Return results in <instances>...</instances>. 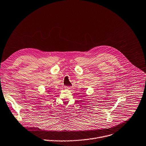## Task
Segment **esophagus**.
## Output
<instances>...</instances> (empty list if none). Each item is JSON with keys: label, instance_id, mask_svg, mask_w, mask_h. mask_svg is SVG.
<instances>
[{"label": "esophagus", "instance_id": "obj_1", "mask_svg": "<svg viewBox=\"0 0 146 146\" xmlns=\"http://www.w3.org/2000/svg\"><path fill=\"white\" fill-rule=\"evenodd\" d=\"M64 88H65L66 89L68 90V89H70V88H71V87H70V86H65Z\"/></svg>", "mask_w": 146, "mask_h": 146}]
</instances>
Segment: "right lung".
Returning <instances> with one entry per match:
<instances>
[{
    "label": "right lung",
    "instance_id": "add662e5",
    "mask_svg": "<svg viewBox=\"0 0 146 146\" xmlns=\"http://www.w3.org/2000/svg\"><path fill=\"white\" fill-rule=\"evenodd\" d=\"M50 91H48V92H50Z\"/></svg>",
    "mask_w": 146,
    "mask_h": 146
}]
</instances>
